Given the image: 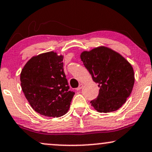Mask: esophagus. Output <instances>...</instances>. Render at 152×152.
Returning a JSON list of instances; mask_svg holds the SVG:
<instances>
[{"mask_svg":"<svg viewBox=\"0 0 152 152\" xmlns=\"http://www.w3.org/2000/svg\"><path fill=\"white\" fill-rule=\"evenodd\" d=\"M83 83H80L79 86H78V88H76V90H77V91H79V90H81V88H83Z\"/></svg>","mask_w":152,"mask_h":152,"instance_id":"1","label":"esophagus"}]
</instances>
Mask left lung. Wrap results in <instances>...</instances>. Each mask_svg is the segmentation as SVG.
Returning <instances> with one entry per match:
<instances>
[{
    "label": "left lung",
    "mask_w": 152,
    "mask_h": 152,
    "mask_svg": "<svg viewBox=\"0 0 152 152\" xmlns=\"http://www.w3.org/2000/svg\"><path fill=\"white\" fill-rule=\"evenodd\" d=\"M80 58L100 88L97 99L90 103L100 113L117 111L133 89L134 72L123 56L104 46L81 52Z\"/></svg>",
    "instance_id": "obj_1"
}]
</instances>
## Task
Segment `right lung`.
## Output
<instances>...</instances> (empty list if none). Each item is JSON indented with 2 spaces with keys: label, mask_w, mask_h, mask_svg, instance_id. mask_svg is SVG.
I'll return each instance as SVG.
<instances>
[{
  "label": "right lung",
  "mask_w": 152,
  "mask_h": 152,
  "mask_svg": "<svg viewBox=\"0 0 152 152\" xmlns=\"http://www.w3.org/2000/svg\"><path fill=\"white\" fill-rule=\"evenodd\" d=\"M64 56L49 51L34 56L23 68L21 88L32 109L48 117L69 111L74 92L69 91L64 71Z\"/></svg>",
  "instance_id": "obj_1"
}]
</instances>
